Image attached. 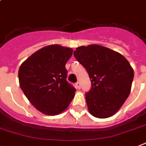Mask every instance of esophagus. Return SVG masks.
Masks as SVG:
<instances>
[{
    "label": "esophagus",
    "mask_w": 146,
    "mask_h": 146,
    "mask_svg": "<svg viewBox=\"0 0 146 146\" xmlns=\"http://www.w3.org/2000/svg\"><path fill=\"white\" fill-rule=\"evenodd\" d=\"M76 86H77V88L80 89V82L76 83Z\"/></svg>",
    "instance_id": "obj_1"
}]
</instances>
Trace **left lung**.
<instances>
[{
	"mask_svg": "<svg viewBox=\"0 0 146 146\" xmlns=\"http://www.w3.org/2000/svg\"><path fill=\"white\" fill-rule=\"evenodd\" d=\"M74 56L86 69L92 83L85 94L89 113L98 118L114 115L130 94L134 71L129 61L98 45L78 47Z\"/></svg>",
	"mask_w": 146,
	"mask_h": 146,
	"instance_id": "8db88e82",
	"label": "left lung"
}]
</instances>
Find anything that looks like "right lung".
Segmentation results:
<instances>
[{
  "label": "right lung",
  "instance_id": "right-lung-1",
  "mask_svg": "<svg viewBox=\"0 0 146 146\" xmlns=\"http://www.w3.org/2000/svg\"><path fill=\"white\" fill-rule=\"evenodd\" d=\"M73 50L60 45L43 47L27 58L18 71L20 86L40 112L55 115L67 109L76 89L66 80V63Z\"/></svg>",
  "mask_w": 146,
  "mask_h": 146
}]
</instances>
